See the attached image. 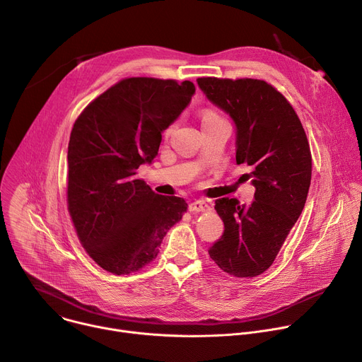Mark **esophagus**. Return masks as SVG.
Segmentation results:
<instances>
[{
    "label": "esophagus",
    "mask_w": 362,
    "mask_h": 362,
    "mask_svg": "<svg viewBox=\"0 0 362 362\" xmlns=\"http://www.w3.org/2000/svg\"><path fill=\"white\" fill-rule=\"evenodd\" d=\"M209 209H211L209 203L204 202V200H194V202H192V203L189 204V211H190L192 214L206 212V211H209Z\"/></svg>",
    "instance_id": "esophagus-1"
}]
</instances>
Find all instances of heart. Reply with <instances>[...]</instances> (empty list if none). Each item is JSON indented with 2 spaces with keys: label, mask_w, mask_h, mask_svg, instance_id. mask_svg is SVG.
<instances>
[{
  "label": "heart",
  "mask_w": 362,
  "mask_h": 362,
  "mask_svg": "<svg viewBox=\"0 0 362 362\" xmlns=\"http://www.w3.org/2000/svg\"><path fill=\"white\" fill-rule=\"evenodd\" d=\"M209 117H218V115L214 113V112H206V113L203 115V119H209Z\"/></svg>",
  "instance_id": "1"
}]
</instances>
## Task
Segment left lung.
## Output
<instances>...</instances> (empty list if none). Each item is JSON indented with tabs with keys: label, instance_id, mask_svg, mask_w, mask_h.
Returning a JSON list of instances; mask_svg holds the SVG:
<instances>
[{
	"label": "left lung",
	"instance_id": "8db88e82",
	"mask_svg": "<svg viewBox=\"0 0 362 362\" xmlns=\"http://www.w3.org/2000/svg\"><path fill=\"white\" fill-rule=\"evenodd\" d=\"M196 81L232 119L236 163L252 169L245 176L255 186V200L247 206L229 197L215 202L225 230L209 255L229 275H261L274 264L306 202L313 159L305 130L288 100L264 80Z\"/></svg>",
	"mask_w": 362,
	"mask_h": 362
}]
</instances>
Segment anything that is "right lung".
<instances>
[{"label":"right lung","mask_w":362,"mask_h":362,"mask_svg":"<svg viewBox=\"0 0 362 362\" xmlns=\"http://www.w3.org/2000/svg\"><path fill=\"white\" fill-rule=\"evenodd\" d=\"M192 81L126 78L98 95L74 123L69 141V212L87 253L116 275L136 272L159 253L187 209L136 177L158 156L162 133L187 107Z\"/></svg>","instance_id":"obj_1"}]
</instances>
